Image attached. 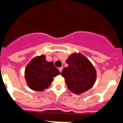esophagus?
<instances>
[{
    "label": "esophagus",
    "mask_w": 123,
    "mask_h": 123,
    "mask_svg": "<svg viewBox=\"0 0 123 123\" xmlns=\"http://www.w3.org/2000/svg\"><path fill=\"white\" fill-rule=\"evenodd\" d=\"M58 69H59V71H60V72H62V69H63V67H60V68H58Z\"/></svg>",
    "instance_id": "34e87169"
}]
</instances>
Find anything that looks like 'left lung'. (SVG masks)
<instances>
[{"label": "left lung", "instance_id": "left-lung-1", "mask_svg": "<svg viewBox=\"0 0 123 123\" xmlns=\"http://www.w3.org/2000/svg\"><path fill=\"white\" fill-rule=\"evenodd\" d=\"M68 66L61 74L68 88L74 94H79L90 89L96 79V72L89 60L81 54H74L66 61Z\"/></svg>", "mask_w": 123, "mask_h": 123}]
</instances>
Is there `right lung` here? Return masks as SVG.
<instances>
[{
    "instance_id": "1",
    "label": "right lung",
    "mask_w": 123,
    "mask_h": 123,
    "mask_svg": "<svg viewBox=\"0 0 123 123\" xmlns=\"http://www.w3.org/2000/svg\"><path fill=\"white\" fill-rule=\"evenodd\" d=\"M53 62H48L44 55L34 58L25 69V78L31 89L42 91L52 83L54 77L60 74Z\"/></svg>"
}]
</instances>
